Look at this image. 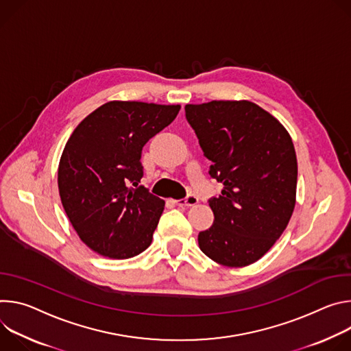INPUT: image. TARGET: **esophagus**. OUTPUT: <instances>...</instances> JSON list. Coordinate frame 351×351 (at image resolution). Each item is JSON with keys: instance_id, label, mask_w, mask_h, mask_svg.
Segmentation results:
<instances>
[{"instance_id": "esophagus-1", "label": "esophagus", "mask_w": 351, "mask_h": 351, "mask_svg": "<svg viewBox=\"0 0 351 351\" xmlns=\"http://www.w3.org/2000/svg\"><path fill=\"white\" fill-rule=\"evenodd\" d=\"M199 202V199L195 197V195H188L185 199H178V201H174V204L180 208H184V206H195Z\"/></svg>"}]
</instances>
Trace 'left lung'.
I'll return each instance as SVG.
<instances>
[{"instance_id": "left-lung-1", "label": "left lung", "mask_w": 351, "mask_h": 351, "mask_svg": "<svg viewBox=\"0 0 351 351\" xmlns=\"http://www.w3.org/2000/svg\"><path fill=\"white\" fill-rule=\"evenodd\" d=\"M209 174L223 184L210 198L215 220L201 231L212 261L243 267L261 259L283 234L295 206L297 156L291 136L274 115L248 100L186 104Z\"/></svg>"}]
</instances>
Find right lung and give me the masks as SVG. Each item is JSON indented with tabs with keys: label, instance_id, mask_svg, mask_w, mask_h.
<instances>
[{
	"label": "right lung",
	"instance_id": "right-lung-1",
	"mask_svg": "<svg viewBox=\"0 0 351 351\" xmlns=\"http://www.w3.org/2000/svg\"><path fill=\"white\" fill-rule=\"evenodd\" d=\"M180 108L108 101L69 136L60 159L58 191L72 227L95 252L128 259L150 245L165 201L139 185L142 147L174 121Z\"/></svg>",
	"mask_w": 351,
	"mask_h": 351
}]
</instances>
